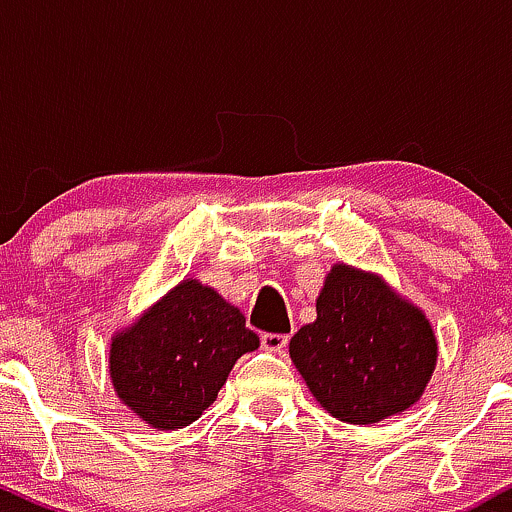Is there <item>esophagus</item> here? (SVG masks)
<instances>
[{"label": "esophagus", "instance_id": "esophagus-1", "mask_svg": "<svg viewBox=\"0 0 512 512\" xmlns=\"http://www.w3.org/2000/svg\"><path fill=\"white\" fill-rule=\"evenodd\" d=\"M286 346H289V337H286V334H272V332L262 334V349L264 351H272V354H284Z\"/></svg>", "mask_w": 512, "mask_h": 512}]
</instances>
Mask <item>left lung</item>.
Instances as JSON below:
<instances>
[{"instance_id":"8db88e82","label":"left lung","mask_w":512,"mask_h":512,"mask_svg":"<svg viewBox=\"0 0 512 512\" xmlns=\"http://www.w3.org/2000/svg\"><path fill=\"white\" fill-rule=\"evenodd\" d=\"M289 351L334 419L378 424L421 397L438 344L419 308L378 276L337 264L317 296V320L293 334Z\"/></svg>"}]
</instances>
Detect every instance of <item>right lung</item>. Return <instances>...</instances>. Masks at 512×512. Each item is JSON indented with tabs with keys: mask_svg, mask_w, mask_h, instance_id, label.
Masks as SVG:
<instances>
[{
	"mask_svg": "<svg viewBox=\"0 0 512 512\" xmlns=\"http://www.w3.org/2000/svg\"><path fill=\"white\" fill-rule=\"evenodd\" d=\"M257 346L243 313L190 279L113 339L110 380L139 419L173 431L214 404L233 363Z\"/></svg>",
	"mask_w": 512,
	"mask_h": 512,
	"instance_id": "right-lung-1",
	"label": "right lung"
}]
</instances>
